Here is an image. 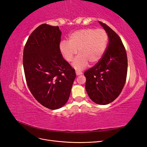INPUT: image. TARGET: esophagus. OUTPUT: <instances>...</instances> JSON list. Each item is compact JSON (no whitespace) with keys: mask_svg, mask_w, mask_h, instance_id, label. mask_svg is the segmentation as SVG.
Instances as JSON below:
<instances>
[{"mask_svg":"<svg viewBox=\"0 0 147 147\" xmlns=\"http://www.w3.org/2000/svg\"><path fill=\"white\" fill-rule=\"evenodd\" d=\"M82 72H80V71H76V75H82Z\"/></svg>","mask_w":147,"mask_h":147,"instance_id":"esophagus-1","label":"esophagus"}]
</instances>
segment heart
Segmentation results:
<instances>
[{"instance_id": "obj_1", "label": "heart", "mask_w": 147, "mask_h": 147, "mask_svg": "<svg viewBox=\"0 0 147 147\" xmlns=\"http://www.w3.org/2000/svg\"><path fill=\"white\" fill-rule=\"evenodd\" d=\"M109 35L104 29L86 28L75 31L69 35V42L60 43V50L65 59L70 63L77 55L73 65L80 70L88 64H96L102 59L106 51Z\"/></svg>"}]
</instances>
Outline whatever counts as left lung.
I'll use <instances>...</instances> for the list:
<instances>
[{"mask_svg":"<svg viewBox=\"0 0 147 147\" xmlns=\"http://www.w3.org/2000/svg\"><path fill=\"white\" fill-rule=\"evenodd\" d=\"M99 23L109 35V44L103 57L84 73L85 88L95 103L105 105L116 99L125 84L127 71L126 49L119 35L105 23Z\"/></svg>","mask_w":147,"mask_h":147,"instance_id":"1","label":"left lung"}]
</instances>
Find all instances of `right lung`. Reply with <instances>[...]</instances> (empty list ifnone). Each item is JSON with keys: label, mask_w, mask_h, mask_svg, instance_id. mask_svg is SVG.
Here are the masks:
<instances>
[{"label": "right lung", "mask_w": 147, "mask_h": 147, "mask_svg": "<svg viewBox=\"0 0 147 147\" xmlns=\"http://www.w3.org/2000/svg\"><path fill=\"white\" fill-rule=\"evenodd\" d=\"M58 26L42 24L31 33L23 51L26 83L32 94L45 107L56 110L67 102L76 77L62 56Z\"/></svg>", "instance_id": "obj_1"}]
</instances>
